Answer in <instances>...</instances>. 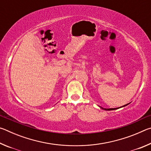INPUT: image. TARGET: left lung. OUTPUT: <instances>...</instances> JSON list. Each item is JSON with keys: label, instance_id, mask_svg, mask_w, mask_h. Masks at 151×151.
<instances>
[{"label": "left lung", "instance_id": "1", "mask_svg": "<svg viewBox=\"0 0 151 151\" xmlns=\"http://www.w3.org/2000/svg\"><path fill=\"white\" fill-rule=\"evenodd\" d=\"M125 104V105L122 106H121V107H124V106H125L128 105V104ZM99 107H100V108L102 109L105 110V111H112V110H116V109H119V108H121V107H119V108H114V109H104V108H103V107H101V106H99Z\"/></svg>", "mask_w": 151, "mask_h": 151}]
</instances>
